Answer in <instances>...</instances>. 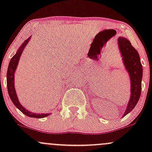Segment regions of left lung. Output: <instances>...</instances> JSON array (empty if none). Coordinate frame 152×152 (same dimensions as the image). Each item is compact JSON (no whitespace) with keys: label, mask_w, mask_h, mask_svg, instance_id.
<instances>
[{"label":"left lung","mask_w":152,"mask_h":152,"mask_svg":"<svg viewBox=\"0 0 152 152\" xmlns=\"http://www.w3.org/2000/svg\"><path fill=\"white\" fill-rule=\"evenodd\" d=\"M118 45L124 64L128 71L131 80V97L123 116H126L135 107L141 96L142 91V66L137 50L124 37L118 38Z\"/></svg>","instance_id":"8db88e82"}]
</instances>
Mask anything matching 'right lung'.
<instances>
[{"mask_svg":"<svg viewBox=\"0 0 152 152\" xmlns=\"http://www.w3.org/2000/svg\"><path fill=\"white\" fill-rule=\"evenodd\" d=\"M30 39L31 37H29L28 39H26V41L23 43V44L20 46V48H18V51L16 52V53H15V55L12 57V58L10 59L9 65H8V71H7V87H8V94H9V96L10 99H11L12 102H13V104L21 111L23 114L29 116V117L41 118L46 117V116L50 115V114H35V113H33L31 112V111H28L27 109H26L25 108L20 104V102H19L14 86V73L15 70H16L17 66H18L19 59H20L22 52L23 51L24 48H25L26 45L28 44V41H30Z\"/></svg>","mask_w":152,"mask_h":152,"instance_id":"right-lung-1","label":"right lung"}]
</instances>
